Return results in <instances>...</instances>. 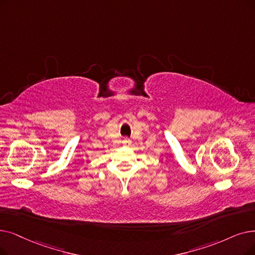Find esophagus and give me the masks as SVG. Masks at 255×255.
I'll return each instance as SVG.
<instances>
[{
	"instance_id": "34e87169",
	"label": "esophagus",
	"mask_w": 255,
	"mask_h": 255,
	"mask_svg": "<svg viewBox=\"0 0 255 255\" xmlns=\"http://www.w3.org/2000/svg\"><path fill=\"white\" fill-rule=\"evenodd\" d=\"M123 143H124V145H130L131 140L128 139V138H124V139H123Z\"/></svg>"
}]
</instances>
